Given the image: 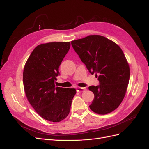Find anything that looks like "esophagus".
I'll return each mask as SVG.
<instances>
[{"label": "esophagus", "instance_id": "obj_1", "mask_svg": "<svg viewBox=\"0 0 149 149\" xmlns=\"http://www.w3.org/2000/svg\"><path fill=\"white\" fill-rule=\"evenodd\" d=\"M86 89L85 88H81V87H78L76 88V91H77L78 92H81V91H84V90Z\"/></svg>", "mask_w": 149, "mask_h": 149}]
</instances>
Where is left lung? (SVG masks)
<instances>
[{
	"instance_id": "8db88e82",
	"label": "left lung",
	"mask_w": 149,
	"mask_h": 149,
	"mask_svg": "<svg viewBox=\"0 0 149 149\" xmlns=\"http://www.w3.org/2000/svg\"><path fill=\"white\" fill-rule=\"evenodd\" d=\"M71 45L89 73H96L100 81V85L89 87L94 94L90 109L102 115L114 111L125 95L130 78L123 50L112 40L97 35L73 40Z\"/></svg>"
}]
</instances>
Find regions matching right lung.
Masks as SVG:
<instances>
[{"label":"right lung","mask_w":149,"mask_h":149,"mask_svg":"<svg viewBox=\"0 0 149 149\" xmlns=\"http://www.w3.org/2000/svg\"><path fill=\"white\" fill-rule=\"evenodd\" d=\"M70 42L40 44L31 52L24 66L23 83L26 98L42 118L53 123L69 114L74 88L56 87L59 66L70 48Z\"/></svg>","instance_id":"1"}]
</instances>
